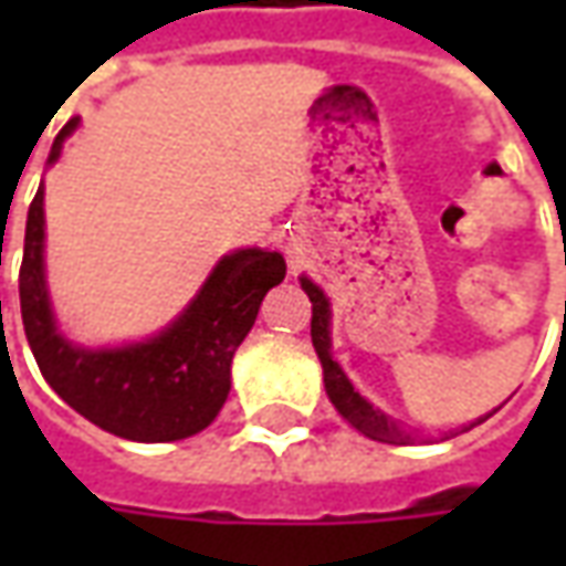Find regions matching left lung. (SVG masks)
<instances>
[{
    "label": "left lung",
    "instance_id": "1",
    "mask_svg": "<svg viewBox=\"0 0 566 566\" xmlns=\"http://www.w3.org/2000/svg\"><path fill=\"white\" fill-rule=\"evenodd\" d=\"M303 284V291L312 300V345H315V352H318L321 367H324V388H327V397H331V403L339 409V416L348 421L352 427H357L364 437L376 439V442H391V446H409L412 437L406 433L403 427L397 424L391 416H385L381 409H376L373 403H367L360 394L355 391V385L348 381V376L343 373V367L333 360L331 355V303H327V296L321 291L318 284H312L308 279H300ZM497 412V409H494ZM491 416V412H488ZM485 416V418H488ZM485 418H479L470 427L482 424ZM467 427V430H470Z\"/></svg>",
    "mask_w": 566,
    "mask_h": 566
}]
</instances>
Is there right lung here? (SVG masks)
I'll return each mask as SVG.
<instances>
[{
  "label": "right lung",
  "mask_w": 566,
  "mask_h": 566,
  "mask_svg": "<svg viewBox=\"0 0 566 566\" xmlns=\"http://www.w3.org/2000/svg\"><path fill=\"white\" fill-rule=\"evenodd\" d=\"M75 127L78 120H69L60 129L48 163ZM42 202L39 187L27 214L20 315L44 381L87 421L133 442H175L206 430L230 394L235 348L254 327L266 291L284 279L282 254L263 248L227 254L166 331L148 343L93 352L56 331L44 284Z\"/></svg>",
  "instance_id": "1"
}]
</instances>
